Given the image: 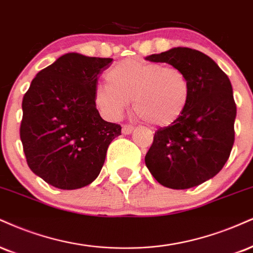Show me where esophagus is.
I'll use <instances>...</instances> for the list:
<instances>
[{
	"mask_svg": "<svg viewBox=\"0 0 253 253\" xmlns=\"http://www.w3.org/2000/svg\"><path fill=\"white\" fill-rule=\"evenodd\" d=\"M133 130H134V126H133V125H124L123 126L124 134H130Z\"/></svg>",
	"mask_w": 253,
	"mask_h": 253,
	"instance_id": "1",
	"label": "esophagus"
}]
</instances>
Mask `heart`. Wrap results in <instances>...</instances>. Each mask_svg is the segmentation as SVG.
Segmentation results:
<instances>
[{"mask_svg": "<svg viewBox=\"0 0 253 253\" xmlns=\"http://www.w3.org/2000/svg\"><path fill=\"white\" fill-rule=\"evenodd\" d=\"M106 81L107 84L96 87L94 101L113 119L120 117L133 100V108L141 120L166 127L181 117L190 101V80L174 66L127 59L106 73Z\"/></svg>", "mask_w": 253, "mask_h": 253, "instance_id": "1", "label": "heart"}]
</instances>
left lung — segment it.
Wrapping results in <instances>:
<instances>
[{"instance_id": "1", "label": "left lung", "mask_w": 253, "mask_h": 253, "mask_svg": "<svg viewBox=\"0 0 253 253\" xmlns=\"http://www.w3.org/2000/svg\"><path fill=\"white\" fill-rule=\"evenodd\" d=\"M185 72L191 84L187 107L174 124L156 132L145 163L163 186L185 190L223 169L234 142L237 114L232 86L211 57L186 47L146 57Z\"/></svg>"}]
</instances>
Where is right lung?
I'll use <instances>...</instances> for the list:
<instances>
[{
    "label": "right lung",
    "instance_id": "obj_1",
    "mask_svg": "<svg viewBox=\"0 0 253 253\" xmlns=\"http://www.w3.org/2000/svg\"><path fill=\"white\" fill-rule=\"evenodd\" d=\"M113 59L68 53L39 72L22 100L20 138L29 169L51 186L77 190L96 179L121 126L100 117L99 75Z\"/></svg>",
    "mask_w": 253,
    "mask_h": 253
}]
</instances>
